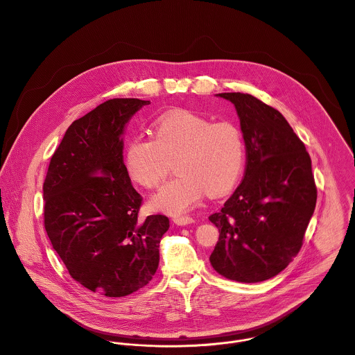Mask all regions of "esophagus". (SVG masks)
Wrapping results in <instances>:
<instances>
[{"instance_id":"34e87169","label":"esophagus","mask_w":355,"mask_h":355,"mask_svg":"<svg viewBox=\"0 0 355 355\" xmlns=\"http://www.w3.org/2000/svg\"><path fill=\"white\" fill-rule=\"evenodd\" d=\"M173 223L178 226H187V225L194 223V219L190 216H175Z\"/></svg>"}]
</instances>
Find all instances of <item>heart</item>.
Segmentation results:
<instances>
[{
    "label": "heart",
    "instance_id": "heart-1",
    "mask_svg": "<svg viewBox=\"0 0 355 355\" xmlns=\"http://www.w3.org/2000/svg\"><path fill=\"white\" fill-rule=\"evenodd\" d=\"M154 139L133 137L125 151L129 178L143 187L162 183L175 161L176 179L148 201L153 211L182 215L204 194L218 197L232 190L245 164V141L232 122L214 123L191 112H176L158 119Z\"/></svg>",
    "mask_w": 355,
    "mask_h": 355
}]
</instances>
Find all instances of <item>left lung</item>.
<instances>
[{"label":"left lung","instance_id":"left-lung-1","mask_svg":"<svg viewBox=\"0 0 355 355\" xmlns=\"http://www.w3.org/2000/svg\"><path fill=\"white\" fill-rule=\"evenodd\" d=\"M232 102L241 123L246 166L222 211L209 216L219 241L212 267L238 282L279 274L299 253L315 209L311 159L285 117L248 94H218Z\"/></svg>","mask_w":355,"mask_h":355}]
</instances>
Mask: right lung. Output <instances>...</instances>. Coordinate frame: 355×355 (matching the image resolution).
Listing matches in <instances>:
<instances>
[{"instance_id":"right-lung-1","label":"right lung","mask_w":355,"mask_h":355,"mask_svg":"<svg viewBox=\"0 0 355 355\" xmlns=\"http://www.w3.org/2000/svg\"><path fill=\"white\" fill-rule=\"evenodd\" d=\"M150 101L112 99L76 119L51 158L44 225L73 279L122 297L147 285L169 219H137L140 194L123 164L126 123Z\"/></svg>"}]
</instances>
